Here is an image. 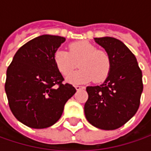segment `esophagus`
<instances>
[{
  "instance_id": "esophagus-1",
  "label": "esophagus",
  "mask_w": 151,
  "mask_h": 151,
  "mask_svg": "<svg viewBox=\"0 0 151 151\" xmlns=\"http://www.w3.org/2000/svg\"><path fill=\"white\" fill-rule=\"evenodd\" d=\"M75 87H76V89L77 91L81 90V89H84V88H85L84 86H78V85L75 86Z\"/></svg>"
}]
</instances>
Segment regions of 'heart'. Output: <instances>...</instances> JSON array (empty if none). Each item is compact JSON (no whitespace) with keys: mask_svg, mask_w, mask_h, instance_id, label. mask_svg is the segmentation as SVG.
Segmentation results:
<instances>
[{"mask_svg":"<svg viewBox=\"0 0 151 151\" xmlns=\"http://www.w3.org/2000/svg\"><path fill=\"white\" fill-rule=\"evenodd\" d=\"M79 61L80 70L69 74ZM54 61L57 69L67 81L72 84H83L92 79L101 82L107 78L111 69V60L107 52L96 49L95 45L86 41L75 42L69 45V52L59 50L54 55Z\"/></svg>","mask_w":151,"mask_h":151,"instance_id":"1","label":"heart"}]
</instances>
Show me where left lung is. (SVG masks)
Listing matches in <instances>:
<instances>
[{
    "instance_id": "8db88e82",
    "label": "left lung",
    "mask_w": 151,
    "mask_h": 151,
    "mask_svg": "<svg viewBox=\"0 0 151 151\" xmlns=\"http://www.w3.org/2000/svg\"><path fill=\"white\" fill-rule=\"evenodd\" d=\"M94 39L109 55L111 69L102 84L86 87L85 115L96 128L113 130L125 124L139 109L142 71L134 55L123 42L111 37Z\"/></svg>"
}]
</instances>
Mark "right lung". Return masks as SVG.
Here are the masks:
<instances>
[{
  "mask_svg": "<svg viewBox=\"0 0 151 151\" xmlns=\"http://www.w3.org/2000/svg\"><path fill=\"white\" fill-rule=\"evenodd\" d=\"M65 41L60 36H38L17 51L7 68L5 91L9 107L15 118L27 127L45 129L55 124L76 91L72 85L63 83L54 61L55 52Z\"/></svg>",
  "mask_w": 151,
  "mask_h": 151,
  "instance_id": "obj_1",
  "label": "right lung"
}]
</instances>
